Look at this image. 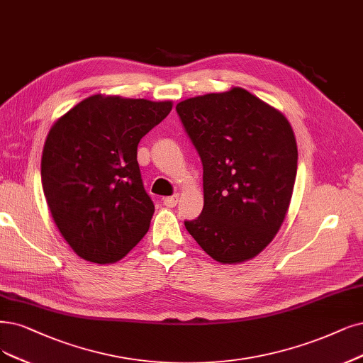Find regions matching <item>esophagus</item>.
<instances>
[{
  "label": "esophagus",
  "mask_w": 363,
  "mask_h": 363,
  "mask_svg": "<svg viewBox=\"0 0 363 363\" xmlns=\"http://www.w3.org/2000/svg\"><path fill=\"white\" fill-rule=\"evenodd\" d=\"M178 200H179V196L174 194V196H170V197H164L163 199V205L167 206V208H173L178 205Z\"/></svg>",
  "instance_id": "1"
}]
</instances>
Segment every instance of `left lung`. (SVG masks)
I'll use <instances>...</instances> for the list:
<instances>
[{"label":"left lung","instance_id":"obj_1","mask_svg":"<svg viewBox=\"0 0 363 363\" xmlns=\"http://www.w3.org/2000/svg\"><path fill=\"white\" fill-rule=\"evenodd\" d=\"M203 164V211L184 221L212 259L239 263L283 224L298 172V146L283 113L242 88L178 103Z\"/></svg>","mask_w":363,"mask_h":363}]
</instances>
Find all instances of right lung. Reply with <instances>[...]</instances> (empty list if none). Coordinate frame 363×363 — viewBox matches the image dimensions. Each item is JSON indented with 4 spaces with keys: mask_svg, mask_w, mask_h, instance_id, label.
Wrapping results in <instances>:
<instances>
[{
    "mask_svg": "<svg viewBox=\"0 0 363 363\" xmlns=\"http://www.w3.org/2000/svg\"><path fill=\"white\" fill-rule=\"evenodd\" d=\"M170 111V101L92 96L50 128L43 191L77 256L113 263L150 229L154 203L142 182L138 145Z\"/></svg>",
    "mask_w": 363,
    "mask_h": 363,
    "instance_id": "right-lung-1",
    "label": "right lung"
}]
</instances>
